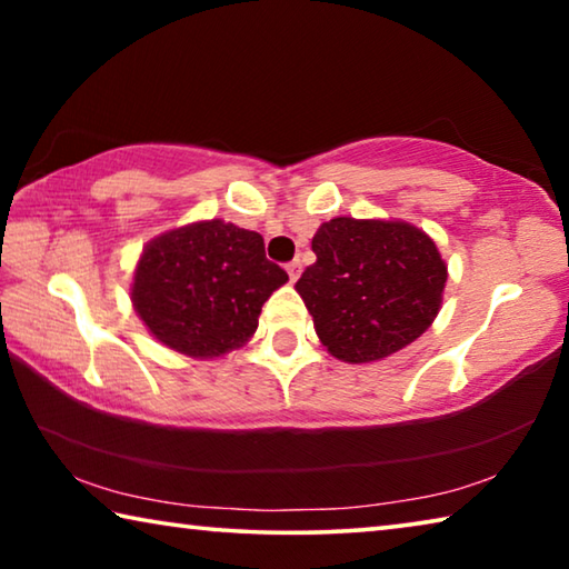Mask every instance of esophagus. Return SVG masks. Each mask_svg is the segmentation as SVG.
I'll return each instance as SVG.
<instances>
[{"mask_svg":"<svg viewBox=\"0 0 569 569\" xmlns=\"http://www.w3.org/2000/svg\"><path fill=\"white\" fill-rule=\"evenodd\" d=\"M286 271H288V278H291V281L296 283L298 276H301V261H298V258H296V261H291V263L286 266Z\"/></svg>","mask_w":569,"mask_h":569,"instance_id":"34e87169","label":"esophagus"}]
</instances>
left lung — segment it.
I'll return each instance as SVG.
<instances>
[{
	"label": "left lung",
	"mask_w": 569,
	"mask_h": 569,
	"mask_svg": "<svg viewBox=\"0 0 569 569\" xmlns=\"http://www.w3.org/2000/svg\"><path fill=\"white\" fill-rule=\"evenodd\" d=\"M311 248L316 263L298 278L296 291L333 359L381 361L435 323L447 263L421 228L341 216L321 223Z\"/></svg>",
	"instance_id": "obj_1"
}]
</instances>
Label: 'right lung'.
<instances>
[{
    "mask_svg": "<svg viewBox=\"0 0 569 569\" xmlns=\"http://www.w3.org/2000/svg\"><path fill=\"white\" fill-rule=\"evenodd\" d=\"M288 281L256 230L226 220L166 230L142 248L130 301L156 341L190 359H218L250 341L263 303Z\"/></svg>",
    "mask_w": 569,
    "mask_h": 569,
    "instance_id": "obj_1",
    "label": "right lung"
}]
</instances>
